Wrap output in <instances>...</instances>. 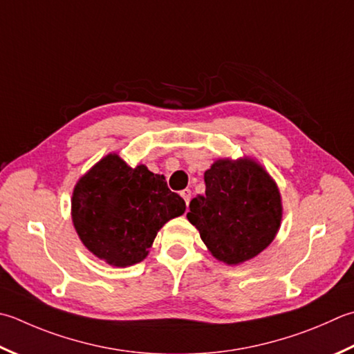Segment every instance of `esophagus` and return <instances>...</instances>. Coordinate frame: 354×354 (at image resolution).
Returning a JSON list of instances; mask_svg holds the SVG:
<instances>
[{
	"label": "esophagus",
	"mask_w": 354,
	"mask_h": 354,
	"mask_svg": "<svg viewBox=\"0 0 354 354\" xmlns=\"http://www.w3.org/2000/svg\"><path fill=\"white\" fill-rule=\"evenodd\" d=\"M181 196L184 198V201H185V204L189 205V203H190V199H192V190H189V189H185V190H183L181 192Z\"/></svg>",
	"instance_id": "obj_1"
}]
</instances>
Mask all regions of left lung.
Wrapping results in <instances>:
<instances>
[{
    "label": "left lung",
    "mask_w": 354,
    "mask_h": 354,
    "mask_svg": "<svg viewBox=\"0 0 354 354\" xmlns=\"http://www.w3.org/2000/svg\"><path fill=\"white\" fill-rule=\"evenodd\" d=\"M205 195L190 201L187 219L214 258L236 266L259 254L279 230L281 195L252 159H218L204 173Z\"/></svg>",
    "instance_id": "obj_1"
}]
</instances>
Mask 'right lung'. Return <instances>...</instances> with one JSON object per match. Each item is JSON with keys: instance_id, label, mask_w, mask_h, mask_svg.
I'll return each instance as SVG.
<instances>
[{"instance_id": "add662e5", "label": "right lung", "mask_w": 354, "mask_h": 354, "mask_svg": "<svg viewBox=\"0 0 354 354\" xmlns=\"http://www.w3.org/2000/svg\"><path fill=\"white\" fill-rule=\"evenodd\" d=\"M184 212V199L169 189L164 175L145 165L131 169L115 153L80 179L72 198L82 244L115 267L141 262L159 228Z\"/></svg>"}]
</instances>
